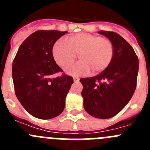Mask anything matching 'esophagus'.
<instances>
[{
  "instance_id": "esophagus-1",
  "label": "esophagus",
  "mask_w": 150,
  "mask_h": 150,
  "mask_svg": "<svg viewBox=\"0 0 150 150\" xmlns=\"http://www.w3.org/2000/svg\"><path fill=\"white\" fill-rule=\"evenodd\" d=\"M79 78L77 77V76H74V82H79Z\"/></svg>"
}]
</instances>
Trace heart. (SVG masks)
Here are the masks:
<instances>
[{
  "instance_id": "b5f03b06",
  "label": "heart",
  "mask_w": 150,
  "mask_h": 150,
  "mask_svg": "<svg viewBox=\"0 0 150 150\" xmlns=\"http://www.w3.org/2000/svg\"><path fill=\"white\" fill-rule=\"evenodd\" d=\"M55 63L65 67L79 54V62L67 66L65 72L71 76H85L104 71L110 65L114 54L113 44L107 38L88 33H78L69 37V43L57 40L52 46Z\"/></svg>"
}]
</instances>
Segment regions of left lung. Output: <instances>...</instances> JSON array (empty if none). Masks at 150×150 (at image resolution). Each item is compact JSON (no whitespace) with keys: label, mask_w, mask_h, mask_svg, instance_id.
<instances>
[{"label":"left lung","mask_w":150,"mask_h":150,"mask_svg":"<svg viewBox=\"0 0 150 150\" xmlns=\"http://www.w3.org/2000/svg\"><path fill=\"white\" fill-rule=\"evenodd\" d=\"M114 47L110 65L97 76L81 78L83 106L88 114L109 119L127 105L137 87L138 58L132 46L119 34L100 30Z\"/></svg>","instance_id":"1"}]
</instances>
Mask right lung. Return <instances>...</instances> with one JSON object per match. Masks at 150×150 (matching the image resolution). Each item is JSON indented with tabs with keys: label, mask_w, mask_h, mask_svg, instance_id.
Here are the masks:
<instances>
[{
	"label": "right lung",
	"mask_w": 150,
	"mask_h": 150,
	"mask_svg": "<svg viewBox=\"0 0 150 150\" xmlns=\"http://www.w3.org/2000/svg\"><path fill=\"white\" fill-rule=\"evenodd\" d=\"M67 31L37 30L25 40L13 62V85L17 98L30 115L50 120L64 109L73 77L62 70L52 56V46ZM62 72V76H52Z\"/></svg>",
	"instance_id": "right-lung-1"
}]
</instances>
